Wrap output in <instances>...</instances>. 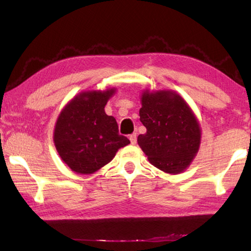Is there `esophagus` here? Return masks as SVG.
<instances>
[{
	"label": "esophagus",
	"mask_w": 251,
	"mask_h": 251,
	"mask_svg": "<svg viewBox=\"0 0 251 251\" xmlns=\"http://www.w3.org/2000/svg\"><path fill=\"white\" fill-rule=\"evenodd\" d=\"M129 141L131 144H133V145H135L136 142H137V135H136V133L129 135Z\"/></svg>",
	"instance_id": "34e87169"
}]
</instances>
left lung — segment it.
<instances>
[{"label": "left lung", "mask_w": 251, "mask_h": 251, "mask_svg": "<svg viewBox=\"0 0 251 251\" xmlns=\"http://www.w3.org/2000/svg\"><path fill=\"white\" fill-rule=\"evenodd\" d=\"M139 116L146 133L137 143L150 163L164 173L180 174L197 155L201 128L182 97L172 90H145Z\"/></svg>", "instance_id": "left-lung-1"}]
</instances>
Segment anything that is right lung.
Here are the masks:
<instances>
[{
    "label": "right lung",
    "mask_w": 251,
    "mask_h": 251,
    "mask_svg": "<svg viewBox=\"0 0 251 251\" xmlns=\"http://www.w3.org/2000/svg\"><path fill=\"white\" fill-rule=\"evenodd\" d=\"M115 92V87L80 92L59 113L54 145L61 159L76 174H94L130 143L118 134L115 118L105 113V106Z\"/></svg>",
    "instance_id": "add662e5"
}]
</instances>
